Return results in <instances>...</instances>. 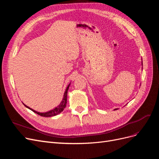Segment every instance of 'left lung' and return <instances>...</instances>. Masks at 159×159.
<instances>
[{
  "mask_svg": "<svg viewBox=\"0 0 159 159\" xmlns=\"http://www.w3.org/2000/svg\"><path fill=\"white\" fill-rule=\"evenodd\" d=\"M142 64H143V63H142Z\"/></svg>",
  "mask_w": 159,
  "mask_h": 159,
  "instance_id": "1",
  "label": "left lung"
}]
</instances>
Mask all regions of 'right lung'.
<instances>
[{
    "instance_id": "1",
    "label": "right lung",
    "mask_w": 159,
    "mask_h": 159,
    "mask_svg": "<svg viewBox=\"0 0 159 159\" xmlns=\"http://www.w3.org/2000/svg\"><path fill=\"white\" fill-rule=\"evenodd\" d=\"M69 86H70V85L68 86V87H67V88H66V91H65L64 95V98H63V100H62V102H61V103H60L57 107H56V108H54V109H52V110L50 111H48V112H46V113L37 112V111H36L33 110V109H32L31 108H30L29 107L26 106V105L25 104H24V103H23V104L25 105V106L26 107H27V108H28L29 109L32 110V111H34V113H37L38 115H40V116H42V117H49L55 116V115H57V114H59V113H61L62 111H63L64 108H65L66 106V103H67V94H68V89H69Z\"/></svg>"
}]
</instances>
